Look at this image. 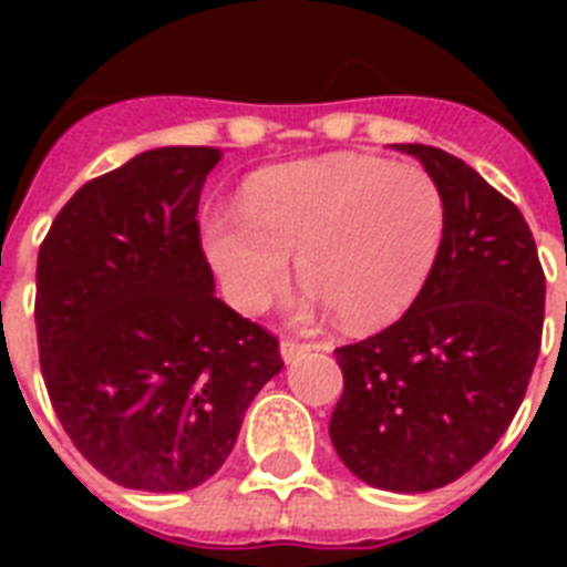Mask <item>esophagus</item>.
<instances>
[{"label":"esophagus","instance_id":"34e87169","mask_svg":"<svg viewBox=\"0 0 567 567\" xmlns=\"http://www.w3.org/2000/svg\"><path fill=\"white\" fill-rule=\"evenodd\" d=\"M311 344H302V341H297V338H285L282 347H279V353H282L285 362H297L302 353H309Z\"/></svg>","mask_w":567,"mask_h":567}]
</instances>
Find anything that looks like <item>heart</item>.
I'll use <instances>...</instances> for the list:
<instances>
[{"mask_svg": "<svg viewBox=\"0 0 567 567\" xmlns=\"http://www.w3.org/2000/svg\"><path fill=\"white\" fill-rule=\"evenodd\" d=\"M444 223V194L423 167L329 155L252 176L240 212L205 217L203 244L240 311H265L297 258L341 327L373 329L421 293Z\"/></svg>", "mask_w": 567, "mask_h": 567, "instance_id": "obj_1", "label": "heart"}]
</instances>
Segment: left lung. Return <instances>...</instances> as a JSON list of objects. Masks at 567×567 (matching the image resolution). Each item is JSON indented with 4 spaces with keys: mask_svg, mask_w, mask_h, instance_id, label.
<instances>
[{
    "mask_svg": "<svg viewBox=\"0 0 567 567\" xmlns=\"http://www.w3.org/2000/svg\"><path fill=\"white\" fill-rule=\"evenodd\" d=\"M394 150L439 182L444 240L403 318L336 350L344 391L329 439L368 485L430 492L509 430L542 350L545 270L518 205L474 167L435 146Z\"/></svg>",
    "mask_w": 567,
    "mask_h": 567,
    "instance_id": "left-lung-1",
    "label": "left lung"
}]
</instances>
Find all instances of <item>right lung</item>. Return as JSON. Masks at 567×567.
I'll list each match as a JSON object with an SVG mask.
<instances>
[{
  "instance_id": "obj_1",
  "label": "right lung",
  "mask_w": 567,
  "mask_h": 567,
  "mask_svg": "<svg viewBox=\"0 0 567 567\" xmlns=\"http://www.w3.org/2000/svg\"><path fill=\"white\" fill-rule=\"evenodd\" d=\"M214 146H162L96 176L38 252L40 371L75 450L111 483L188 492L229 458L282 371L279 338L214 297L199 190Z\"/></svg>"
}]
</instances>
